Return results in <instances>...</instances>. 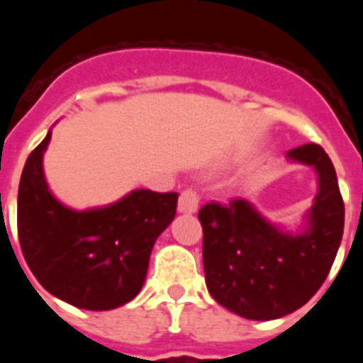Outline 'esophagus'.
Returning a JSON list of instances; mask_svg holds the SVG:
<instances>
[{
    "label": "esophagus",
    "mask_w": 363,
    "mask_h": 363,
    "mask_svg": "<svg viewBox=\"0 0 363 363\" xmlns=\"http://www.w3.org/2000/svg\"><path fill=\"white\" fill-rule=\"evenodd\" d=\"M198 205H200V196H198L196 191L192 189H185L182 194H179L178 200V211L179 213H196Z\"/></svg>",
    "instance_id": "obj_1"
}]
</instances>
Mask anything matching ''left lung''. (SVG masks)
I'll use <instances>...</instances> for the list:
<instances>
[{
  "label": "left lung",
  "instance_id": "8db88e82",
  "mask_svg": "<svg viewBox=\"0 0 363 363\" xmlns=\"http://www.w3.org/2000/svg\"><path fill=\"white\" fill-rule=\"evenodd\" d=\"M287 156L318 172L307 233H281L245 200L213 201L198 213L207 289L243 318H281L306 306L325 281L344 234V200L331 158L316 143L291 149Z\"/></svg>",
  "mask_w": 363,
  "mask_h": 363
}]
</instances>
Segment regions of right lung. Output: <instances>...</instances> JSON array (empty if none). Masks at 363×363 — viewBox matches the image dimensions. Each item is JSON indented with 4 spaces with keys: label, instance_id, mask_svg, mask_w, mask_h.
I'll use <instances>...</instances> for the list:
<instances>
[{
    "label": "right lung",
    "instance_id": "right-lung-1",
    "mask_svg": "<svg viewBox=\"0 0 363 363\" xmlns=\"http://www.w3.org/2000/svg\"><path fill=\"white\" fill-rule=\"evenodd\" d=\"M50 133L28 154L18 191V236L28 269L70 306L108 311L133 300L149 256L176 214V192L133 191L104 209H67L49 192L43 152Z\"/></svg>",
    "mask_w": 363,
    "mask_h": 363
}]
</instances>
